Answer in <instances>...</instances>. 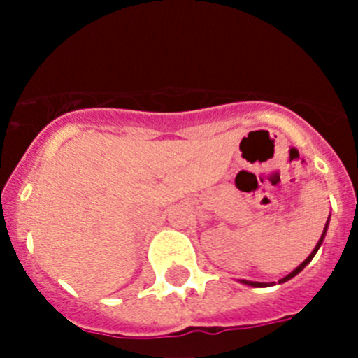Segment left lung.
<instances>
[{"label":"left lung","instance_id":"8db88e82","mask_svg":"<svg viewBox=\"0 0 358 358\" xmlns=\"http://www.w3.org/2000/svg\"><path fill=\"white\" fill-rule=\"evenodd\" d=\"M326 230H327V223H326V227H324V234H322V237H320V241H319V243H317V246H315V249H313V251H312V255H310L308 258H306L305 262H303L301 265L298 266V268H296V270H292V272L289 273V275H286V277H284V279L280 280V282H286V280H289V279H292V277H294V275H298V273L301 272V270L305 268V266L308 265L310 262H312V258H313V256H315V252L319 251L320 244H322V241H324V236H326ZM243 282H244V284H248V286H255V287H266V286H270V284H265V282H251V280H243Z\"/></svg>","mask_w":358,"mask_h":358}]
</instances>
